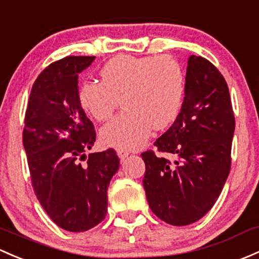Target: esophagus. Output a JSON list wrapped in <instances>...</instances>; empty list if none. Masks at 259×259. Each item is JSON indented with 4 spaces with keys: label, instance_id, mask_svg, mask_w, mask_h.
<instances>
[{
    "label": "esophagus",
    "instance_id": "1",
    "mask_svg": "<svg viewBox=\"0 0 259 259\" xmlns=\"http://www.w3.org/2000/svg\"><path fill=\"white\" fill-rule=\"evenodd\" d=\"M116 154H118V156L120 157L121 160H124L125 157L129 156L130 151L126 150V149H118V150H116Z\"/></svg>",
    "mask_w": 259,
    "mask_h": 259
}]
</instances>
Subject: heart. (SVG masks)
<instances>
[{
	"label": "heart",
	"mask_w": 259,
	"mask_h": 259,
	"mask_svg": "<svg viewBox=\"0 0 259 259\" xmlns=\"http://www.w3.org/2000/svg\"><path fill=\"white\" fill-rule=\"evenodd\" d=\"M100 81H85L78 98L81 108L97 121H105L118 108L124 110L105 125L100 138L119 149L143 145L151 129L170 126L184 102L185 75L168 56H118L100 70Z\"/></svg>",
	"instance_id": "1"
}]
</instances>
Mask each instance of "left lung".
<instances>
[{
    "mask_svg": "<svg viewBox=\"0 0 259 259\" xmlns=\"http://www.w3.org/2000/svg\"><path fill=\"white\" fill-rule=\"evenodd\" d=\"M233 133L235 115L225 78L207 59L191 56L179 116L154 143L160 154H141L146 198L160 220L186 226L212 208L231 170Z\"/></svg>",
    "mask_w": 259,
    "mask_h": 259,
    "instance_id": "obj_1",
    "label": "left lung"
}]
</instances>
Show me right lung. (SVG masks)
Returning <instances> with one entry per match:
<instances>
[{
  "label": "right lung",
  "instance_id": "add662e5",
  "mask_svg": "<svg viewBox=\"0 0 259 259\" xmlns=\"http://www.w3.org/2000/svg\"><path fill=\"white\" fill-rule=\"evenodd\" d=\"M94 58L69 56L48 65L32 87L24 116L34 194L52 221L69 232L105 219L108 186L119 168L114 149L85 155L97 134L79 103L78 75Z\"/></svg>",
  "mask_w": 259,
  "mask_h": 259
}]
</instances>
